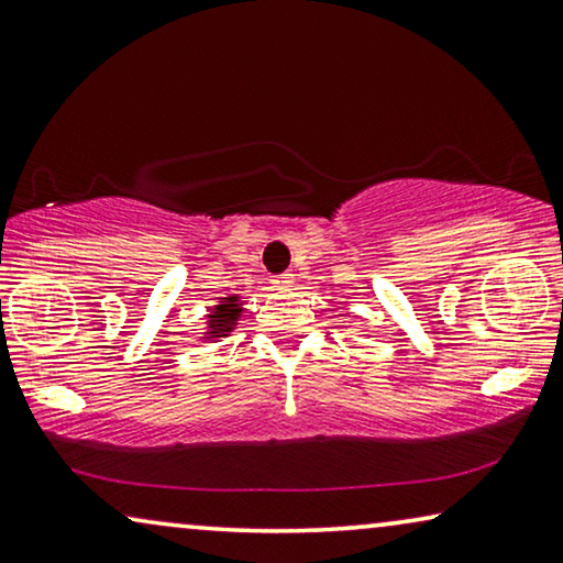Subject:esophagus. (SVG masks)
Listing matches in <instances>:
<instances>
[{
    "label": "esophagus",
    "mask_w": 563,
    "mask_h": 563,
    "mask_svg": "<svg viewBox=\"0 0 563 563\" xmlns=\"http://www.w3.org/2000/svg\"><path fill=\"white\" fill-rule=\"evenodd\" d=\"M274 284H276V287H279V289H289L291 284H295V274H291V272L279 274V276H276V279H274Z\"/></svg>",
    "instance_id": "obj_1"
}]
</instances>
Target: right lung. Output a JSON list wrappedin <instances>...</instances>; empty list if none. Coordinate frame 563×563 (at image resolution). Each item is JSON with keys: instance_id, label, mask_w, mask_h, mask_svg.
Masks as SVG:
<instances>
[{"instance_id": "obj_1", "label": "right lung", "mask_w": 563, "mask_h": 563, "mask_svg": "<svg viewBox=\"0 0 563 563\" xmlns=\"http://www.w3.org/2000/svg\"><path fill=\"white\" fill-rule=\"evenodd\" d=\"M243 312L239 297H221V305H216L208 314V332L206 340H218L225 338L235 324H239V317Z\"/></svg>"}]
</instances>
